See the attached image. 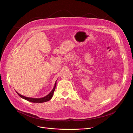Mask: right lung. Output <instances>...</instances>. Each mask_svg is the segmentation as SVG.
Here are the masks:
<instances>
[{
	"mask_svg": "<svg viewBox=\"0 0 133 133\" xmlns=\"http://www.w3.org/2000/svg\"><path fill=\"white\" fill-rule=\"evenodd\" d=\"M57 81H56L55 83V85H54V87L52 89V90L50 91V92L49 94H48L47 95H46V96L44 97H42V98H30V97H25L24 96H23L22 95H21L20 94H19L18 92L16 91V92L17 93V94L21 98L26 100V101H28L30 102H32V103H44V102H47V101H50L51 98L52 97V96H53V94H54V92L55 90V88H56V82Z\"/></svg>",
	"mask_w": 133,
	"mask_h": 133,
	"instance_id": "right-lung-1",
	"label": "right lung"
}]
</instances>
